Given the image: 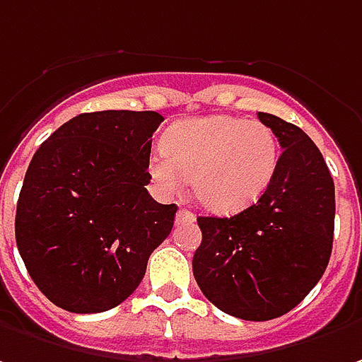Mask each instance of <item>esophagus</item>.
<instances>
[{"label": "esophagus", "instance_id": "34e87169", "mask_svg": "<svg viewBox=\"0 0 362 362\" xmlns=\"http://www.w3.org/2000/svg\"><path fill=\"white\" fill-rule=\"evenodd\" d=\"M192 222H196V214L194 212H190V210H178V214H176V224L178 226H182V224H192Z\"/></svg>", "mask_w": 362, "mask_h": 362}]
</instances>
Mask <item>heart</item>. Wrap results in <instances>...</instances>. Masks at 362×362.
Segmentation results:
<instances>
[{
    "instance_id": "1",
    "label": "heart",
    "mask_w": 362,
    "mask_h": 362,
    "mask_svg": "<svg viewBox=\"0 0 362 362\" xmlns=\"http://www.w3.org/2000/svg\"><path fill=\"white\" fill-rule=\"evenodd\" d=\"M279 140L267 124L228 114L174 122L148 158L158 190L178 194L190 178L198 204L236 214L264 194L279 168Z\"/></svg>"
}]
</instances>
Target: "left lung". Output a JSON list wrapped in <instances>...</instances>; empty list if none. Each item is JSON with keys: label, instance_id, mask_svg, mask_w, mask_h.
Segmentation results:
<instances>
[{"label": "left lung", "instance_id": "8db88e82", "mask_svg": "<svg viewBox=\"0 0 362 362\" xmlns=\"http://www.w3.org/2000/svg\"><path fill=\"white\" fill-rule=\"evenodd\" d=\"M279 138V168L258 202L230 218L200 216L192 258L204 296L226 315L270 320L293 310L325 274L334 232V182L298 126L258 112Z\"/></svg>", "mask_w": 362, "mask_h": 362}]
</instances>
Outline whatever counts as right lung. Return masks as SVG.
Instances as JSON below:
<instances>
[{
	"instance_id": "obj_1",
	"label": "right lung",
	"mask_w": 362,
	"mask_h": 362,
	"mask_svg": "<svg viewBox=\"0 0 362 362\" xmlns=\"http://www.w3.org/2000/svg\"><path fill=\"white\" fill-rule=\"evenodd\" d=\"M158 112L104 110L59 126L33 154L16 243L35 286L69 313H104L142 282L176 204L148 194Z\"/></svg>"
}]
</instances>
